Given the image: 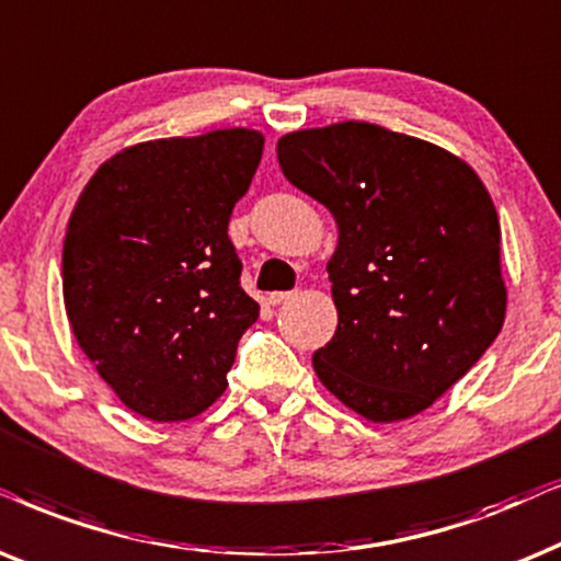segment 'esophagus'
I'll return each mask as SVG.
<instances>
[{
    "mask_svg": "<svg viewBox=\"0 0 561 561\" xmlns=\"http://www.w3.org/2000/svg\"><path fill=\"white\" fill-rule=\"evenodd\" d=\"M290 296H294V294H283V290H278V294H271V296H267V304H271V307H278V304L288 301Z\"/></svg>",
    "mask_w": 561,
    "mask_h": 561,
    "instance_id": "esophagus-1",
    "label": "esophagus"
}]
</instances>
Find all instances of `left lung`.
<instances>
[{
  "instance_id": "obj_1",
  "label": "left lung",
  "mask_w": 561,
  "mask_h": 561,
  "mask_svg": "<svg viewBox=\"0 0 561 561\" xmlns=\"http://www.w3.org/2000/svg\"><path fill=\"white\" fill-rule=\"evenodd\" d=\"M278 162L337 224L327 260L337 330L311 358L319 381L370 423L425 412L505 322L484 183L443 147L360 121L290 130Z\"/></svg>"
}]
</instances>
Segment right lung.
<instances>
[{"instance_id": "right-lung-1", "label": "right lung", "mask_w": 561, "mask_h": 561, "mask_svg": "<svg viewBox=\"0 0 561 561\" xmlns=\"http://www.w3.org/2000/svg\"><path fill=\"white\" fill-rule=\"evenodd\" d=\"M254 128L121 149L69 216L64 307L77 345L130 412L183 423L224 389L260 304L227 234L263 159Z\"/></svg>"}]
</instances>
